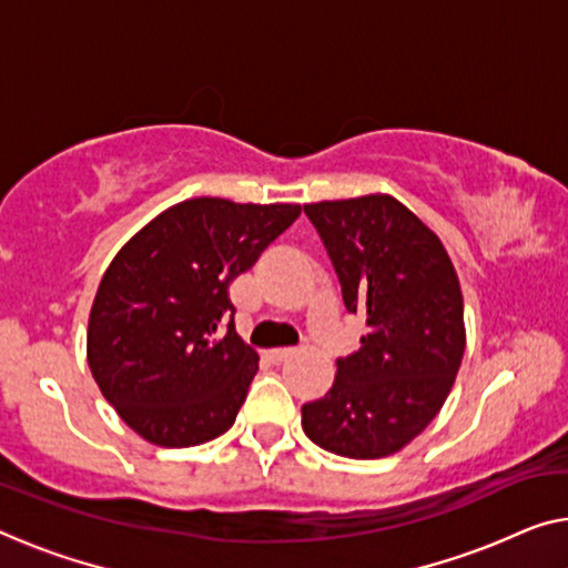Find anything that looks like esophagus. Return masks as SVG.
I'll return each mask as SVG.
<instances>
[{"mask_svg":"<svg viewBox=\"0 0 568 568\" xmlns=\"http://www.w3.org/2000/svg\"><path fill=\"white\" fill-rule=\"evenodd\" d=\"M295 354V349H270L267 352V359L273 362V365H283V362H287Z\"/></svg>","mask_w":568,"mask_h":568,"instance_id":"1","label":"esophagus"}]
</instances>
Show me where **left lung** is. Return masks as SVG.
<instances>
[{
    "instance_id": "left-lung-1",
    "label": "left lung",
    "mask_w": 568,
    "mask_h": 568,
    "mask_svg": "<svg viewBox=\"0 0 568 568\" xmlns=\"http://www.w3.org/2000/svg\"><path fill=\"white\" fill-rule=\"evenodd\" d=\"M336 270L349 313L367 321L359 349L306 403L313 444L349 459H383L410 444L452 393L464 357V301L444 244L385 193L303 206Z\"/></svg>"
}]
</instances>
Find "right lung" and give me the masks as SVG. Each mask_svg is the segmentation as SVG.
Listing matches in <instances>:
<instances>
[{
	"label": "right lung",
	"mask_w": 568,
	"mask_h": 568,
	"mask_svg": "<svg viewBox=\"0 0 568 568\" xmlns=\"http://www.w3.org/2000/svg\"><path fill=\"white\" fill-rule=\"evenodd\" d=\"M298 214V203L189 199L116 252L91 306L87 354L134 434L185 448L232 428L257 354L234 332L230 283Z\"/></svg>",
	"instance_id": "obj_1"
}]
</instances>
